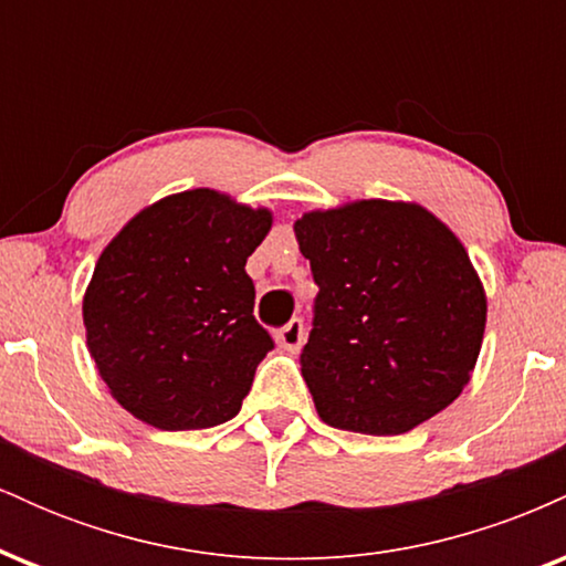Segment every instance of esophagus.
Instances as JSON below:
<instances>
[{"label":"esophagus","mask_w":566,"mask_h":566,"mask_svg":"<svg viewBox=\"0 0 566 566\" xmlns=\"http://www.w3.org/2000/svg\"><path fill=\"white\" fill-rule=\"evenodd\" d=\"M303 340H305V327H303L301 319H292L287 327H282L276 333V343L284 350H290V354H297V350H301V346H303Z\"/></svg>","instance_id":"1"}]
</instances>
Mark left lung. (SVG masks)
<instances>
[{
	"mask_svg": "<svg viewBox=\"0 0 566 566\" xmlns=\"http://www.w3.org/2000/svg\"><path fill=\"white\" fill-rule=\"evenodd\" d=\"M319 284L301 373L319 418L399 437L469 386L486 295L469 252L415 201L359 199L295 220Z\"/></svg>",
	"mask_w": 566,
	"mask_h": 566,
	"instance_id": "obj_1",
	"label": "left lung"
}]
</instances>
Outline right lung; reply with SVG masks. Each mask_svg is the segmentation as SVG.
Instances as JSON below:
<instances>
[{
  "mask_svg": "<svg viewBox=\"0 0 566 566\" xmlns=\"http://www.w3.org/2000/svg\"><path fill=\"white\" fill-rule=\"evenodd\" d=\"M271 223L265 207L191 188L143 207L106 244L82 316L97 375L129 415L199 431L242 409L274 348L244 271Z\"/></svg>",
  "mask_w": 566,
  "mask_h": 566,
  "instance_id": "add662e5",
  "label": "right lung"
}]
</instances>
